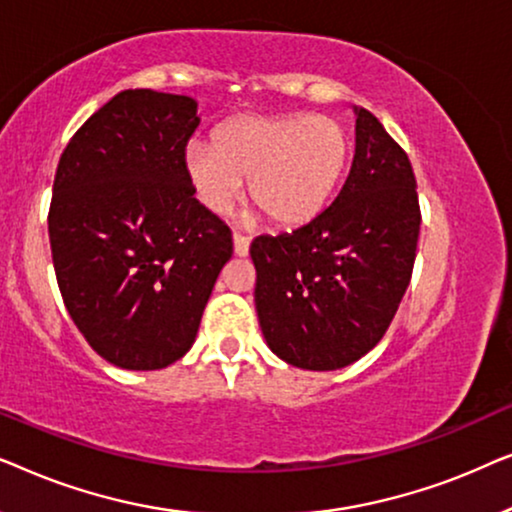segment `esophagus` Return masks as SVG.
Instances as JSON below:
<instances>
[{"mask_svg": "<svg viewBox=\"0 0 512 512\" xmlns=\"http://www.w3.org/2000/svg\"><path fill=\"white\" fill-rule=\"evenodd\" d=\"M233 249H235V256H247L249 254V237L242 233H233Z\"/></svg>", "mask_w": 512, "mask_h": 512, "instance_id": "1", "label": "esophagus"}]
</instances>
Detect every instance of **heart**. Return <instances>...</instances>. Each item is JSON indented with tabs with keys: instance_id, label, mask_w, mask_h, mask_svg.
Returning a JSON list of instances; mask_svg holds the SVG:
<instances>
[{
	"instance_id": "obj_1",
	"label": "heart",
	"mask_w": 512,
	"mask_h": 512,
	"mask_svg": "<svg viewBox=\"0 0 512 512\" xmlns=\"http://www.w3.org/2000/svg\"><path fill=\"white\" fill-rule=\"evenodd\" d=\"M352 139L338 118L314 114L244 116L216 142L186 149V174L209 212H226L249 179V198L284 228L312 221L345 174Z\"/></svg>"
}]
</instances>
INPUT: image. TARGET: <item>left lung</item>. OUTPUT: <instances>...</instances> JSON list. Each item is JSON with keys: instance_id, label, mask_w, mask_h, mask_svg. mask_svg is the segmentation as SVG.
Listing matches in <instances>:
<instances>
[{"instance_id": "obj_1", "label": "left lung", "mask_w": 512, "mask_h": 512, "mask_svg": "<svg viewBox=\"0 0 512 512\" xmlns=\"http://www.w3.org/2000/svg\"><path fill=\"white\" fill-rule=\"evenodd\" d=\"M408 153L368 109H356L345 186L310 223L251 242L256 312L279 359L305 370L359 361L384 338L412 277L419 240Z\"/></svg>"}]
</instances>
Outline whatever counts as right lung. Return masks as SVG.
<instances>
[{"mask_svg":"<svg viewBox=\"0 0 512 512\" xmlns=\"http://www.w3.org/2000/svg\"><path fill=\"white\" fill-rule=\"evenodd\" d=\"M198 102L123 90L62 151L48 209L53 268L88 345L125 370L179 361L198 335L233 235L193 198Z\"/></svg>","mask_w":512,"mask_h":512,"instance_id":"obj_1","label":"right lung"}]
</instances>
